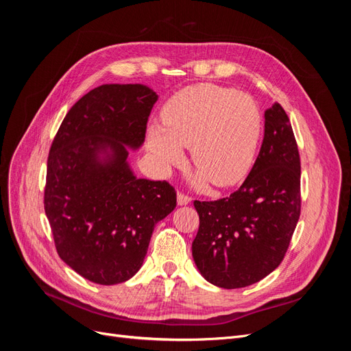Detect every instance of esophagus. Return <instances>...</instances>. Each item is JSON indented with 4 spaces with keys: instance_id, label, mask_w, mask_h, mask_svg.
I'll return each mask as SVG.
<instances>
[{
    "instance_id": "obj_1",
    "label": "esophagus",
    "mask_w": 351,
    "mask_h": 351,
    "mask_svg": "<svg viewBox=\"0 0 351 351\" xmlns=\"http://www.w3.org/2000/svg\"><path fill=\"white\" fill-rule=\"evenodd\" d=\"M177 202H178V205H187V204H190V202H192V197L186 195L184 192H178Z\"/></svg>"
}]
</instances>
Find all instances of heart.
Here are the masks:
<instances>
[{"mask_svg": "<svg viewBox=\"0 0 351 351\" xmlns=\"http://www.w3.org/2000/svg\"><path fill=\"white\" fill-rule=\"evenodd\" d=\"M162 127L151 125L147 146L165 165L182 161L189 146L192 164L209 182L226 187L247 174L256 154L262 115L256 102L215 84H195L169 98Z\"/></svg>", "mask_w": 351, "mask_h": 351, "instance_id": "b5f03b06", "label": "heart"}]
</instances>
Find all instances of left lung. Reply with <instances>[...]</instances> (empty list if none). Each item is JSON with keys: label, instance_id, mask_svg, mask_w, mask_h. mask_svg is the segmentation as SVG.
Listing matches in <instances>:
<instances>
[{"label": "left lung", "instance_id": "obj_1", "mask_svg": "<svg viewBox=\"0 0 351 351\" xmlns=\"http://www.w3.org/2000/svg\"><path fill=\"white\" fill-rule=\"evenodd\" d=\"M300 154L278 102L265 111L259 155L230 196L195 200L199 230L192 253L200 274L222 289L261 281L282 262L300 218Z\"/></svg>", "mask_w": 351, "mask_h": 351}]
</instances>
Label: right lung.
Listing matches in <instances>:
<instances>
[{"instance_id":"obj_1","label":"right lung","mask_w":351,"mask_h":351,"mask_svg":"<svg viewBox=\"0 0 351 351\" xmlns=\"http://www.w3.org/2000/svg\"><path fill=\"white\" fill-rule=\"evenodd\" d=\"M158 97L143 84H102L73 105L49 147L44 208L58 256L83 278L124 282L141 269L156 222L177 206L167 180L136 178L124 145L139 147ZM105 145L112 159L101 165Z\"/></svg>"}]
</instances>
